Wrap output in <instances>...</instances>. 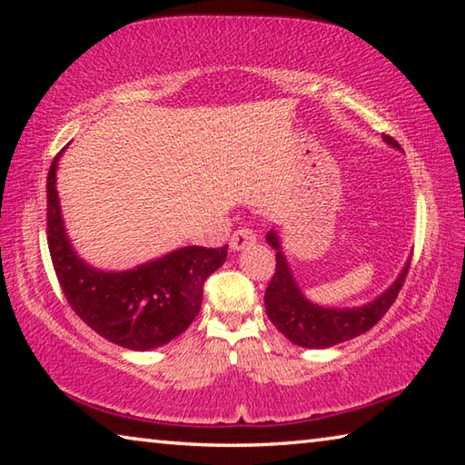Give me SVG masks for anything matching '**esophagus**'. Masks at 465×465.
<instances>
[{
  "label": "esophagus",
  "instance_id": "34e87169",
  "mask_svg": "<svg viewBox=\"0 0 465 465\" xmlns=\"http://www.w3.org/2000/svg\"><path fill=\"white\" fill-rule=\"evenodd\" d=\"M256 242V233L254 230H250V227H240V230H235L232 235V250H243L252 246V243Z\"/></svg>",
  "mask_w": 465,
  "mask_h": 465
}]
</instances>
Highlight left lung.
<instances>
[{"label":"left lung","mask_w":465,"mask_h":465,"mask_svg":"<svg viewBox=\"0 0 465 465\" xmlns=\"http://www.w3.org/2000/svg\"><path fill=\"white\" fill-rule=\"evenodd\" d=\"M383 139L390 145L400 147L393 137L383 135ZM266 240L277 250V266H274V274L264 293L266 313L281 334H285L297 346H305V349H328V346L346 342L371 330L396 302L400 289L404 287L408 269H411V262H408L396 282L363 308H320V305L310 303L295 285L293 274H291L285 256L281 252L277 233L271 232Z\"/></svg>","instance_id":"1"}]
</instances>
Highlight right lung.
<instances>
[{
    "label": "right lung",
    "mask_w": 465,
    "mask_h": 465,
    "mask_svg": "<svg viewBox=\"0 0 465 465\" xmlns=\"http://www.w3.org/2000/svg\"><path fill=\"white\" fill-rule=\"evenodd\" d=\"M54 157L46 176V242L54 274L72 310L94 332L131 351L170 342L201 312L203 287L225 262L227 246H188L124 272L85 264L69 243L59 211Z\"/></svg>",
    "instance_id": "1"
}]
</instances>
